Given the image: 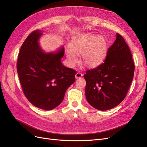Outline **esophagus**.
Listing matches in <instances>:
<instances>
[{
    "mask_svg": "<svg viewBox=\"0 0 147 147\" xmlns=\"http://www.w3.org/2000/svg\"><path fill=\"white\" fill-rule=\"evenodd\" d=\"M82 76H83V74L80 73H77L76 74H75V77H76V79L81 78Z\"/></svg>",
    "mask_w": 147,
    "mask_h": 147,
    "instance_id": "1",
    "label": "esophagus"
}]
</instances>
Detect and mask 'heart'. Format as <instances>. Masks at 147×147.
I'll return each instance as SVG.
<instances>
[{"label": "heart", "mask_w": 147, "mask_h": 147, "mask_svg": "<svg viewBox=\"0 0 147 147\" xmlns=\"http://www.w3.org/2000/svg\"><path fill=\"white\" fill-rule=\"evenodd\" d=\"M107 45L102 36L86 33L75 38L69 45L70 51L66 53L71 65L78 61L77 55H81V61L89 67L98 66L106 56Z\"/></svg>", "instance_id": "obj_1"}]
</instances>
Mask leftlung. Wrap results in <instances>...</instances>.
I'll use <instances>...</instances> for the list:
<instances>
[{
    "instance_id": "obj_1",
    "label": "left lung",
    "mask_w": 147,
    "mask_h": 147,
    "mask_svg": "<svg viewBox=\"0 0 147 147\" xmlns=\"http://www.w3.org/2000/svg\"><path fill=\"white\" fill-rule=\"evenodd\" d=\"M135 65L130 48L123 38H117L108 48L104 63L86 71V97L96 109L107 111L125 99L133 80Z\"/></svg>"
}]
</instances>
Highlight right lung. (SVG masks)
Segmentation results:
<instances>
[{
    "instance_id": "obj_1",
    "label": "right lung",
    "mask_w": 147,
    "mask_h": 147,
    "mask_svg": "<svg viewBox=\"0 0 147 147\" xmlns=\"http://www.w3.org/2000/svg\"><path fill=\"white\" fill-rule=\"evenodd\" d=\"M42 32H32L22 44L17 69L25 97L33 106L51 110L62 102L66 91L75 81L76 71L61 62L65 48L50 53L38 45Z\"/></svg>"
}]
</instances>
